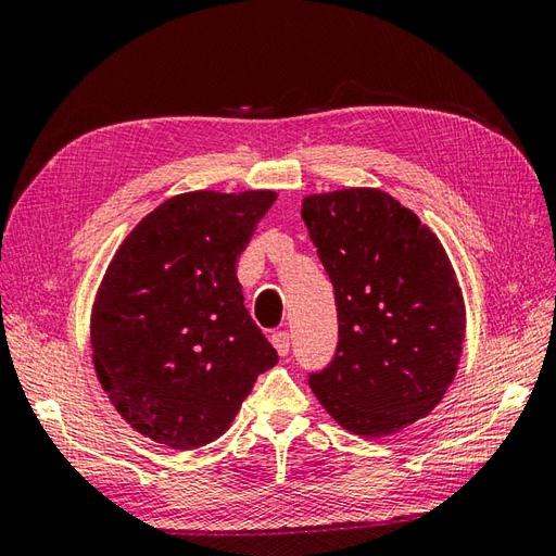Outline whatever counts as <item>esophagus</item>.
Masks as SVG:
<instances>
[{
	"instance_id": "34e87169",
	"label": "esophagus",
	"mask_w": 556,
	"mask_h": 556,
	"mask_svg": "<svg viewBox=\"0 0 556 556\" xmlns=\"http://www.w3.org/2000/svg\"><path fill=\"white\" fill-rule=\"evenodd\" d=\"M271 343H274V348L278 350V355L280 357H285L290 352V331H276L274 336H271Z\"/></svg>"
}]
</instances>
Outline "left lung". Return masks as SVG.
Masks as SVG:
<instances>
[{"label": "left lung", "mask_w": 556, "mask_h": 556, "mask_svg": "<svg viewBox=\"0 0 556 556\" xmlns=\"http://www.w3.org/2000/svg\"><path fill=\"white\" fill-rule=\"evenodd\" d=\"M301 217L333 285L339 345L308 374L327 413L387 435L433 410L457 374L466 313L435 233L380 190L304 199Z\"/></svg>", "instance_id": "left-lung-1"}]
</instances>
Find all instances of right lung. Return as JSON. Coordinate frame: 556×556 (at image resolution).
<instances>
[{
    "instance_id": "right-lung-1",
    "label": "right lung",
    "mask_w": 556,
    "mask_h": 556,
    "mask_svg": "<svg viewBox=\"0 0 556 556\" xmlns=\"http://www.w3.org/2000/svg\"><path fill=\"white\" fill-rule=\"evenodd\" d=\"M276 192H190L146 215L115 252L92 313L97 378L148 439L201 447L278 364L250 317L237 257Z\"/></svg>"
}]
</instances>
